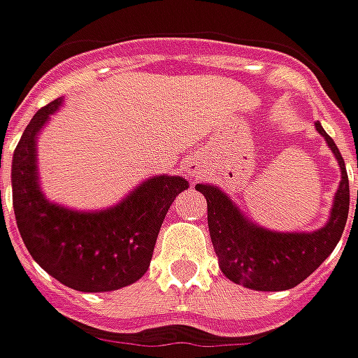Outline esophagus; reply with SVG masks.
Listing matches in <instances>:
<instances>
[{"mask_svg": "<svg viewBox=\"0 0 358 358\" xmlns=\"http://www.w3.org/2000/svg\"><path fill=\"white\" fill-rule=\"evenodd\" d=\"M184 170H186V174H188L189 178H198L199 174H201V170H203V166L199 164L198 160H188L186 162V166H184Z\"/></svg>", "mask_w": 358, "mask_h": 358, "instance_id": "esophagus-1", "label": "esophagus"}]
</instances>
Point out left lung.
<instances>
[{
  "instance_id": "8db88e82",
  "label": "left lung",
  "mask_w": 358,
  "mask_h": 358,
  "mask_svg": "<svg viewBox=\"0 0 358 358\" xmlns=\"http://www.w3.org/2000/svg\"><path fill=\"white\" fill-rule=\"evenodd\" d=\"M315 129L341 169L329 220L320 229L298 233L264 229L252 223L221 188L211 184L196 186L208 201V227L220 268L231 282L259 292L290 290L306 280L337 247L349 215V178L333 138L323 131L320 121H315Z\"/></svg>"
}]
</instances>
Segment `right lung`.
Segmentation results:
<instances>
[{"label": "right lung", "instance_id": "right-lung-1", "mask_svg": "<svg viewBox=\"0 0 358 358\" xmlns=\"http://www.w3.org/2000/svg\"><path fill=\"white\" fill-rule=\"evenodd\" d=\"M62 101L58 97L36 111L13 152L17 227L38 266L64 286L78 292L119 290L147 272L166 211L188 182L169 174L152 176L119 203L96 211L70 210L46 199L38 182L36 141Z\"/></svg>", "mask_w": 358, "mask_h": 358}]
</instances>
